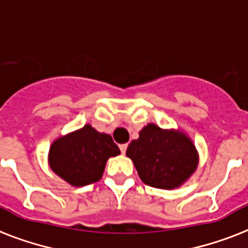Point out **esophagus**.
<instances>
[{"mask_svg": "<svg viewBox=\"0 0 248 248\" xmlns=\"http://www.w3.org/2000/svg\"><path fill=\"white\" fill-rule=\"evenodd\" d=\"M119 148H120V151H122L123 154H125L126 148H128V144H120V145H119Z\"/></svg>", "mask_w": 248, "mask_h": 248, "instance_id": "1", "label": "esophagus"}]
</instances>
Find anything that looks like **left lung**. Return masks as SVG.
I'll return each mask as SVG.
<instances>
[{"label": "left lung", "mask_w": 248, "mask_h": 248, "mask_svg": "<svg viewBox=\"0 0 248 248\" xmlns=\"http://www.w3.org/2000/svg\"><path fill=\"white\" fill-rule=\"evenodd\" d=\"M126 156L134 163L139 177L153 187H180L196 171L199 153L194 141L180 129H163L149 123L130 141Z\"/></svg>", "instance_id": "1"}]
</instances>
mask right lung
Returning a JSON list of instances; mask_svg holds the SVG:
<instances>
[{
	"mask_svg": "<svg viewBox=\"0 0 248 248\" xmlns=\"http://www.w3.org/2000/svg\"><path fill=\"white\" fill-rule=\"evenodd\" d=\"M119 154L111 135L85 124L54 140L48 151V165L65 183L80 187L99 181L109 157Z\"/></svg>",
	"mask_w": 248,
	"mask_h": 248,
	"instance_id": "right-lung-1",
	"label": "right lung"
}]
</instances>
